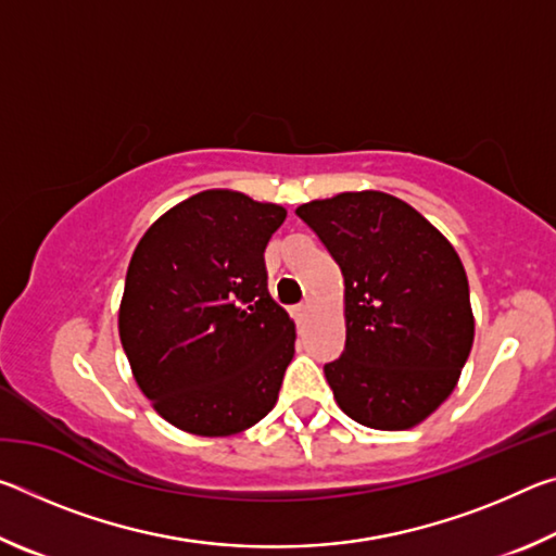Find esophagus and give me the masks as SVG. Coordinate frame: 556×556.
I'll return each mask as SVG.
<instances>
[{
  "instance_id": "esophagus-1",
  "label": "esophagus",
  "mask_w": 556,
  "mask_h": 556,
  "mask_svg": "<svg viewBox=\"0 0 556 556\" xmlns=\"http://www.w3.org/2000/svg\"><path fill=\"white\" fill-rule=\"evenodd\" d=\"M312 312H314V301H304V304L296 306V316L299 318H306Z\"/></svg>"
}]
</instances>
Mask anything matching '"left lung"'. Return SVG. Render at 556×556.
<instances>
[{"label":"left lung","mask_w":556,"mask_h":556,"mask_svg":"<svg viewBox=\"0 0 556 556\" xmlns=\"http://www.w3.org/2000/svg\"><path fill=\"white\" fill-rule=\"evenodd\" d=\"M296 215L343 275L345 348L324 365L338 407L370 429L417 427L454 392L473 345L454 244L382 191L338 193Z\"/></svg>","instance_id":"1"}]
</instances>
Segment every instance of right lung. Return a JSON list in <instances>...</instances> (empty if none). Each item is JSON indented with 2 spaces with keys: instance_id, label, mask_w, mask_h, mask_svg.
Returning <instances> with one entry per match:
<instances>
[{
  "instance_id": "1",
  "label": "right lung",
  "mask_w": 556,
  "mask_h": 556,
  "mask_svg": "<svg viewBox=\"0 0 556 556\" xmlns=\"http://www.w3.org/2000/svg\"><path fill=\"white\" fill-rule=\"evenodd\" d=\"M277 203L213 188L166 211L129 260L119 341L162 417L188 434L230 437L275 407L294 357V321L267 291Z\"/></svg>"
}]
</instances>
